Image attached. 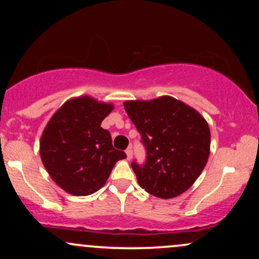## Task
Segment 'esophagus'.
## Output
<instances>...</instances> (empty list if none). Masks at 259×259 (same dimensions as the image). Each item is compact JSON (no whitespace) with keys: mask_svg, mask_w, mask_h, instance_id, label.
<instances>
[{"mask_svg":"<svg viewBox=\"0 0 259 259\" xmlns=\"http://www.w3.org/2000/svg\"><path fill=\"white\" fill-rule=\"evenodd\" d=\"M125 153H126V158L127 159H132L133 158V148L132 147H129V148H126V151H125Z\"/></svg>","mask_w":259,"mask_h":259,"instance_id":"1","label":"esophagus"}]
</instances>
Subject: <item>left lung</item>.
I'll return each instance as SVG.
<instances>
[{
	"label": "left lung",
	"mask_w": 259,
	"mask_h": 259,
	"mask_svg": "<svg viewBox=\"0 0 259 259\" xmlns=\"http://www.w3.org/2000/svg\"><path fill=\"white\" fill-rule=\"evenodd\" d=\"M124 108L141 135L146 160L132 163L139 185L159 198L185 192L206 167L210 133L194 108L164 96L152 101H126Z\"/></svg>",
	"instance_id": "8db88e82"
}]
</instances>
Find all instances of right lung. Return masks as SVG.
Returning <instances> with one entry per match:
<instances>
[{
    "label": "right lung",
    "instance_id": "1",
    "mask_svg": "<svg viewBox=\"0 0 259 259\" xmlns=\"http://www.w3.org/2000/svg\"><path fill=\"white\" fill-rule=\"evenodd\" d=\"M113 106L91 97L67 101L45 127L40 154L50 177L74 196H88L106 184L124 151L113 147L108 130L101 123Z\"/></svg>",
    "mask_w": 259,
    "mask_h": 259
}]
</instances>
